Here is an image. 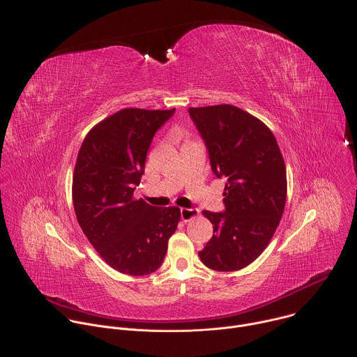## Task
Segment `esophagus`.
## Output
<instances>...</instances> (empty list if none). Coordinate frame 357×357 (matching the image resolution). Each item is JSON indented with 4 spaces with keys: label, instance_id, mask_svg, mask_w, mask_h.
<instances>
[{
    "label": "esophagus",
    "instance_id": "1",
    "mask_svg": "<svg viewBox=\"0 0 357 357\" xmlns=\"http://www.w3.org/2000/svg\"><path fill=\"white\" fill-rule=\"evenodd\" d=\"M199 214V210L197 208H181V218L186 222V221H189V220H192V218H195L196 215Z\"/></svg>",
    "mask_w": 357,
    "mask_h": 357
}]
</instances>
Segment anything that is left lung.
Here are the masks:
<instances>
[{"label":"left lung","instance_id":"obj_1","mask_svg":"<svg viewBox=\"0 0 357 357\" xmlns=\"http://www.w3.org/2000/svg\"><path fill=\"white\" fill-rule=\"evenodd\" d=\"M217 178L225 176L224 211L203 210L213 236L199 252L218 272L240 271L268 247L287 195L283 155L271 129L232 105L189 107Z\"/></svg>","mask_w":357,"mask_h":357}]
</instances>
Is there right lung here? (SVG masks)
<instances>
[{
  "label": "right lung",
  "mask_w": 357,
  "mask_h": 357,
  "mask_svg": "<svg viewBox=\"0 0 357 357\" xmlns=\"http://www.w3.org/2000/svg\"><path fill=\"white\" fill-rule=\"evenodd\" d=\"M174 113L119 110L91 129L77 157L73 204L78 224L102 259L125 275L155 272L181 220L179 207L133 197L153 137Z\"/></svg>",
  "instance_id": "add662e5"
}]
</instances>
